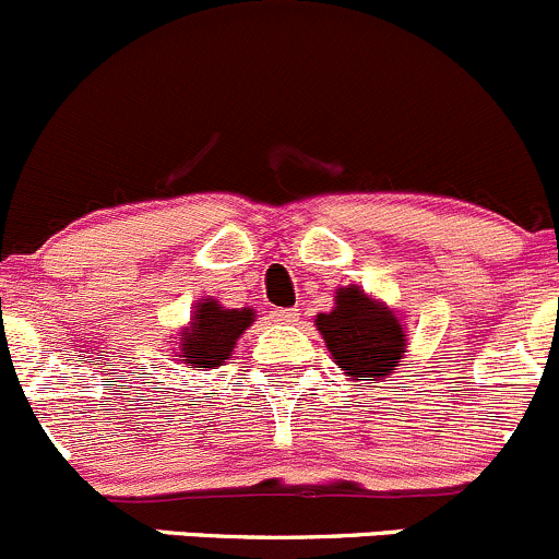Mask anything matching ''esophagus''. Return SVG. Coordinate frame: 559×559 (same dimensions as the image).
Returning <instances> with one entry per match:
<instances>
[{
    "instance_id": "esophagus-1",
    "label": "esophagus",
    "mask_w": 559,
    "mask_h": 559,
    "mask_svg": "<svg viewBox=\"0 0 559 559\" xmlns=\"http://www.w3.org/2000/svg\"><path fill=\"white\" fill-rule=\"evenodd\" d=\"M277 322H285V325H290V322L298 320V309H290V307H282V309H274L272 314Z\"/></svg>"
}]
</instances>
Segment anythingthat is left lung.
<instances>
[{
	"instance_id": "obj_1",
	"label": "left lung",
	"mask_w": 559,
	"mask_h": 559,
	"mask_svg": "<svg viewBox=\"0 0 559 559\" xmlns=\"http://www.w3.org/2000/svg\"><path fill=\"white\" fill-rule=\"evenodd\" d=\"M333 364L349 382L373 388L388 382L404 364L406 328L404 318L382 298L368 296L360 285H342L333 296L331 312L314 318Z\"/></svg>"
}]
</instances>
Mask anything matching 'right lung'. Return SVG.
<instances>
[{"label":"right lung","instance_id":"obj_1","mask_svg":"<svg viewBox=\"0 0 559 559\" xmlns=\"http://www.w3.org/2000/svg\"><path fill=\"white\" fill-rule=\"evenodd\" d=\"M255 309H228L215 296H204L193 307L191 322L177 331L171 358L186 364L191 371H210L231 358L241 333L255 322Z\"/></svg>","mask_w":559,"mask_h":559}]
</instances>
